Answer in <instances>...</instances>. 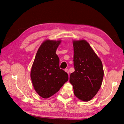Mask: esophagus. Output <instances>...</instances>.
I'll list each match as a JSON object with an SVG mask.
<instances>
[{
  "label": "esophagus",
  "instance_id": "1",
  "mask_svg": "<svg viewBox=\"0 0 124 124\" xmlns=\"http://www.w3.org/2000/svg\"><path fill=\"white\" fill-rule=\"evenodd\" d=\"M65 71H66V72L69 75V69H65Z\"/></svg>",
  "mask_w": 124,
  "mask_h": 124
}]
</instances>
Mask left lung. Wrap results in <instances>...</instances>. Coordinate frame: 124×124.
Returning a JSON list of instances; mask_svg holds the SVG:
<instances>
[{"label":"left lung","instance_id":"1","mask_svg":"<svg viewBox=\"0 0 124 124\" xmlns=\"http://www.w3.org/2000/svg\"><path fill=\"white\" fill-rule=\"evenodd\" d=\"M73 43L75 71L70 75V82L76 96L88 101L101 87L104 75L102 64L87 41L81 39Z\"/></svg>","mask_w":124,"mask_h":124}]
</instances>
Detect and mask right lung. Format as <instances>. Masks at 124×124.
<instances>
[{
	"mask_svg": "<svg viewBox=\"0 0 124 124\" xmlns=\"http://www.w3.org/2000/svg\"><path fill=\"white\" fill-rule=\"evenodd\" d=\"M61 40L44 42L37 51L30 76L35 91L44 98L56 93L68 80V74L60 69L59 58L55 54Z\"/></svg>",
	"mask_w": 124,
	"mask_h": 124,
	"instance_id": "obj_1",
	"label": "right lung"
}]
</instances>
